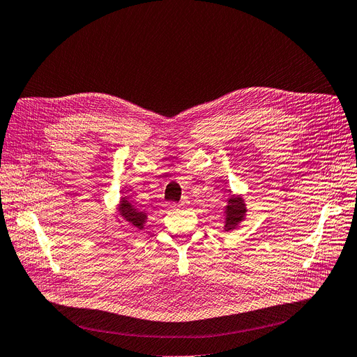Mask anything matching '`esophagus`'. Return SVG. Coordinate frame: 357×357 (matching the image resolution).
<instances>
[{
  "mask_svg": "<svg viewBox=\"0 0 357 357\" xmlns=\"http://www.w3.org/2000/svg\"><path fill=\"white\" fill-rule=\"evenodd\" d=\"M190 204L188 199H182L179 203H178V207H187Z\"/></svg>",
  "mask_w": 357,
  "mask_h": 357,
  "instance_id": "obj_1",
  "label": "esophagus"
}]
</instances>
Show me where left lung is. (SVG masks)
<instances>
[{"instance_id":"1","label":"left lung","mask_w":357,"mask_h":357,"mask_svg":"<svg viewBox=\"0 0 357 357\" xmlns=\"http://www.w3.org/2000/svg\"><path fill=\"white\" fill-rule=\"evenodd\" d=\"M247 207L241 197L231 195L228 199V204L225 207V231H231L238 227V223L244 220Z\"/></svg>"}]
</instances>
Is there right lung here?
Masks as SVG:
<instances>
[{
  "label": "right lung",
  "instance_id": "add662e5",
  "mask_svg": "<svg viewBox=\"0 0 357 357\" xmlns=\"http://www.w3.org/2000/svg\"><path fill=\"white\" fill-rule=\"evenodd\" d=\"M119 213H121V216L135 229H142L145 219H147L145 212L132 206L126 199L121 200V204H119Z\"/></svg>",
  "mask_w": 357,
  "mask_h": 357
}]
</instances>
